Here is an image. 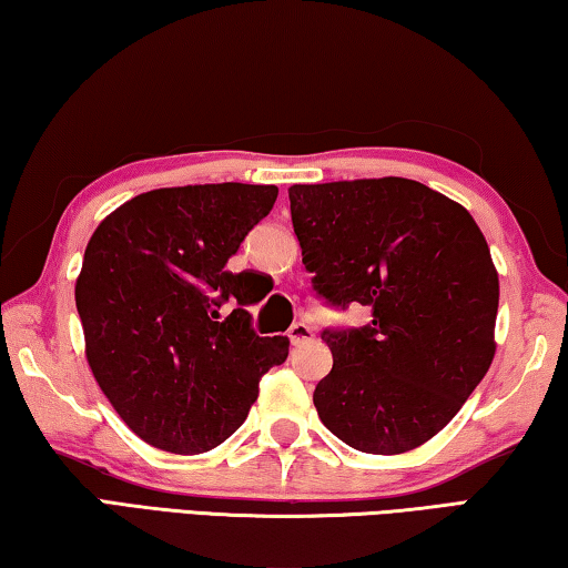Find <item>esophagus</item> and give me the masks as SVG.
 <instances>
[{
  "mask_svg": "<svg viewBox=\"0 0 568 568\" xmlns=\"http://www.w3.org/2000/svg\"><path fill=\"white\" fill-rule=\"evenodd\" d=\"M313 328L307 323H303V321H297V323H293L291 325V331H287V338H291V343L293 345H301V343H307V341H313Z\"/></svg>",
  "mask_w": 568,
  "mask_h": 568,
  "instance_id": "34e87169",
  "label": "esophagus"
}]
</instances>
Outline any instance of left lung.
Listing matches in <instances>:
<instances>
[{"mask_svg": "<svg viewBox=\"0 0 568 568\" xmlns=\"http://www.w3.org/2000/svg\"><path fill=\"white\" fill-rule=\"evenodd\" d=\"M303 265L331 305L368 325L323 331L333 368L313 393L323 426L363 454L434 438L496 353L498 273L464 205L406 178L293 185Z\"/></svg>", "mask_w": 568, "mask_h": 568, "instance_id": "1", "label": "left lung"}]
</instances>
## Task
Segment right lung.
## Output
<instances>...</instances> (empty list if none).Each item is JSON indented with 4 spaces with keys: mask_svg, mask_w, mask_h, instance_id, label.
<instances>
[{
    "mask_svg": "<svg viewBox=\"0 0 568 568\" xmlns=\"http://www.w3.org/2000/svg\"><path fill=\"white\" fill-rule=\"evenodd\" d=\"M275 197V185L243 182L160 187L92 233L74 285L84 355L145 444L180 456L220 446L243 426L261 378L287 358L285 335L250 328L245 273L225 271ZM230 296L239 307L220 320Z\"/></svg>",
    "mask_w": 568,
    "mask_h": 568,
    "instance_id": "obj_1",
    "label": "right lung"
}]
</instances>
